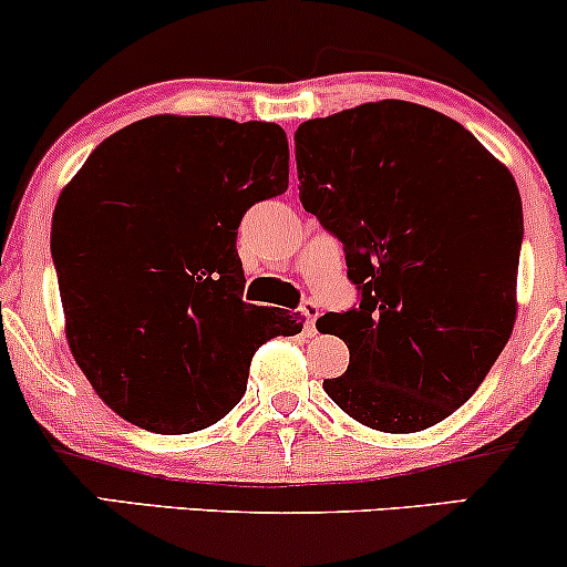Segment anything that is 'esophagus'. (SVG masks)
<instances>
[{"label":"esophagus","mask_w":567,"mask_h":567,"mask_svg":"<svg viewBox=\"0 0 567 567\" xmlns=\"http://www.w3.org/2000/svg\"><path fill=\"white\" fill-rule=\"evenodd\" d=\"M301 315L306 320V330H309V333H315V322H317V317H320V306H317L315 301H306L301 306Z\"/></svg>","instance_id":"obj_1"}]
</instances>
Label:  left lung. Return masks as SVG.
<instances>
[{"label": "left lung", "instance_id": "1", "mask_svg": "<svg viewBox=\"0 0 567 567\" xmlns=\"http://www.w3.org/2000/svg\"><path fill=\"white\" fill-rule=\"evenodd\" d=\"M301 205L347 250L357 309L317 330L349 368L322 389L375 432L410 434L455 413L491 373L517 320L523 202L509 167L451 116L362 103L296 130Z\"/></svg>", "mask_w": 567, "mask_h": 567}]
</instances>
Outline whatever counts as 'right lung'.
Listing matches in <instances>:
<instances>
[{"label": "right lung", "instance_id": "right-lung-1", "mask_svg": "<svg viewBox=\"0 0 567 567\" xmlns=\"http://www.w3.org/2000/svg\"><path fill=\"white\" fill-rule=\"evenodd\" d=\"M275 122L157 114L109 135L63 186L53 261L66 341L95 394L157 434L213 426L243 400L285 309L243 301L237 229L288 188Z\"/></svg>", "mask_w": 567, "mask_h": 567}]
</instances>
